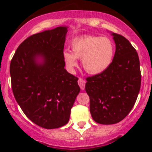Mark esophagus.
Returning <instances> with one entry per match:
<instances>
[{
  "label": "esophagus",
  "instance_id": "1",
  "mask_svg": "<svg viewBox=\"0 0 152 152\" xmlns=\"http://www.w3.org/2000/svg\"><path fill=\"white\" fill-rule=\"evenodd\" d=\"M85 80H83V78H81V77H80L78 80V84L79 86L80 87L81 90H83L84 89V88H85Z\"/></svg>",
  "mask_w": 152,
  "mask_h": 152
}]
</instances>
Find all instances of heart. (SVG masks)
I'll list each match as a JSON object with an SVG mask.
<instances>
[{"label": "heart", "mask_w": 152, "mask_h": 152, "mask_svg": "<svg viewBox=\"0 0 152 152\" xmlns=\"http://www.w3.org/2000/svg\"><path fill=\"white\" fill-rule=\"evenodd\" d=\"M72 51L64 50L63 59L70 69L77 66L78 58H82L84 70L91 75L102 73L108 69L114 57V45L106 37L83 35L71 42Z\"/></svg>", "instance_id": "b5f03b06"}]
</instances>
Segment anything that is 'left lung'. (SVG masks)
Returning a JSON list of instances; mask_svg holds the SVG:
<instances>
[{"label":"left lung","instance_id":"obj_1","mask_svg":"<svg viewBox=\"0 0 152 152\" xmlns=\"http://www.w3.org/2000/svg\"><path fill=\"white\" fill-rule=\"evenodd\" d=\"M112 35L116 50L111 64L103 72L86 78L91 114L102 125L118 123L129 114L141 84L137 52L124 36L116 33Z\"/></svg>","mask_w":152,"mask_h":152}]
</instances>
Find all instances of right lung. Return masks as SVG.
Masks as SVG:
<instances>
[{
    "label": "right lung",
    "instance_id": "obj_1",
    "mask_svg": "<svg viewBox=\"0 0 152 152\" xmlns=\"http://www.w3.org/2000/svg\"><path fill=\"white\" fill-rule=\"evenodd\" d=\"M68 27L61 26L32 34L15 51L10 64L12 89L25 115L44 129L69 122L80 92L76 76L64 69L63 59ZM38 56L44 58L38 64Z\"/></svg>",
    "mask_w": 152,
    "mask_h": 152
}]
</instances>
